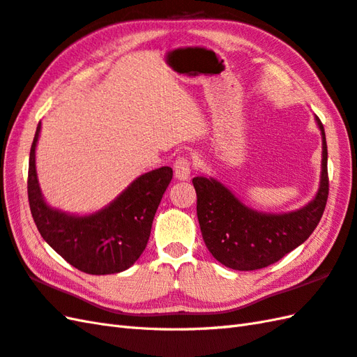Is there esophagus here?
<instances>
[{
  "label": "esophagus",
  "mask_w": 357,
  "mask_h": 357,
  "mask_svg": "<svg viewBox=\"0 0 357 357\" xmlns=\"http://www.w3.org/2000/svg\"><path fill=\"white\" fill-rule=\"evenodd\" d=\"M193 161L192 158H188V156H179V158L175 161V165H173V169H175V176L181 181H185L190 178V173L193 170Z\"/></svg>",
  "instance_id": "1"
}]
</instances>
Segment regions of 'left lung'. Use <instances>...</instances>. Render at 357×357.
<instances>
[{
  "mask_svg": "<svg viewBox=\"0 0 357 357\" xmlns=\"http://www.w3.org/2000/svg\"><path fill=\"white\" fill-rule=\"evenodd\" d=\"M322 134L321 185L313 201L287 214H266L248 208L216 179L193 178L197 219L204 242L214 259L236 271H255L283 259L309 238L318 227L328 199L327 143Z\"/></svg>",
  "mask_w": 357,
  "mask_h": 357,
  "instance_id": "left-lung-1",
  "label": "left lung"
}]
</instances>
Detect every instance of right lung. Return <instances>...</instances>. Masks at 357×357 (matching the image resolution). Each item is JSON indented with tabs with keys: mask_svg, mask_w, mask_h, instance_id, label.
Instances as JSON below:
<instances>
[{
	"mask_svg": "<svg viewBox=\"0 0 357 357\" xmlns=\"http://www.w3.org/2000/svg\"><path fill=\"white\" fill-rule=\"evenodd\" d=\"M40 123L33 138L29 160L27 193L33 220L45 242L71 266L91 275L126 271L146 250L152 222L173 170L160 167L137 178L106 208L89 216H70L53 210L40 195L35 149Z\"/></svg>",
	"mask_w": 357,
	"mask_h": 357,
	"instance_id": "right-lung-1",
	"label": "right lung"
}]
</instances>
